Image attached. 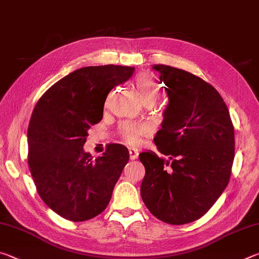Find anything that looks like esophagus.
I'll use <instances>...</instances> for the list:
<instances>
[{
	"label": "esophagus",
	"instance_id": "1",
	"mask_svg": "<svg viewBox=\"0 0 259 259\" xmlns=\"http://www.w3.org/2000/svg\"><path fill=\"white\" fill-rule=\"evenodd\" d=\"M129 154H130V160H136L138 157V151L136 150V148H129Z\"/></svg>",
	"mask_w": 259,
	"mask_h": 259
}]
</instances>
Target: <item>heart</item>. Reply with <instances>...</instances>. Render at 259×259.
<instances>
[{"instance_id": "heart-1", "label": "heart", "mask_w": 259, "mask_h": 259, "mask_svg": "<svg viewBox=\"0 0 259 259\" xmlns=\"http://www.w3.org/2000/svg\"><path fill=\"white\" fill-rule=\"evenodd\" d=\"M135 83L143 103L145 105L155 104L161 95L160 85L155 78L148 73H140L136 76ZM145 131L146 126L140 123H124L121 128L122 136L130 145H139Z\"/></svg>"}]
</instances>
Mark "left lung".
Masks as SVG:
<instances>
[{"mask_svg":"<svg viewBox=\"0 0 259 259\" xmlns=\"http://www.w3.org/2000/svg\"><path fill=\"white\" fill-rule=\"evenodd\" d=\"M166 87L169 103L154 143L143 152L140 194L148 210L171 225L194 222L227 186L234 160V128L222 96L202 78L183 69L153 65Z\"/></svg>","mask_w":259,"mask_h":259,"instance_id":"obj_1","label":"left lung"}]
</instances>
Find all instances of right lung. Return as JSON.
Returning <instances> with one entry per match:
<instances>
[{
  "mask_svg": "<svg viewBox=\"0 0 259 259\" xmlns=\"http://www.w3.org/2000/svg\"><path fill=\"white\" fill-rule=\"evenodd\" d=\"M129 66H88L56 82L35 105L30 117L28 165L41 199L72 222H83L106 209L114 186L129 161L121 144H109L94 159L83 150L88 130L103 119L114 87L128 81Z\"/></svg>",
  "mask_w": 259,
  "mask_h": 259,
  "instance_id": "add662e5",
  "label": "right lung"
}]
</instances>
